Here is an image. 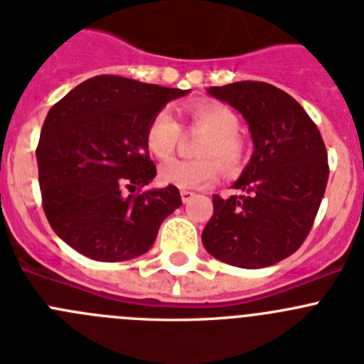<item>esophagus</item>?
I'll use <instances>...</instances> for the list:
<instances>
[{
  "instance_id": "obj_1",
  "label": "esophagus",
  "mask_w": 364,
  "mask_h": 364,
  "mask_svg": "<svg viewBox=\"0 0 364 364\" xmlns=\"http://www.w3.org/2000/svg\"><path fill=\"white\" fill-rule=\"evenodd\" d=\"M180 197H182V202H184V204H188V202H191L193 198L197 197V195H195V191H188V189H182V191H180Z\"/></svg>"
}]
</instances>
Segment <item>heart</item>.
<instances>
[{"mask_svg": "<svg viewBox=\"0 0 364 364\" xmlns=\"http://www.w3.org/2000/svg\"><path fill=\"white\" fill-rule=\"evenodd\" d=\"M191 127L202 131L195 154L202 159L173 160L160 167L164 184L180 189L208 188L217 180L218 166L222 171L233 173L244 160V142L239 136V118L226 105L217 102H197L186 109ZM182 129L167 109H160L151 117L146 127V147L154 159L167 160L175 153Z\"/></svg>", "mask_w": 364, "mask_h": 364, "instance_id": "b5f03b06", "label": "heart"}]
</instances>
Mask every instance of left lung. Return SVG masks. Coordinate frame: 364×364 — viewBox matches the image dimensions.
Wrapping results in <instances>:
<instances>
[{
	"mask_svg": "<svg viewBox=\"0 0 364 364\" xmlns=\"http://www.w3.org/2000/svg\"><path fill=\"white\" fill-rule=\"evenodd\" d=\"M208 92L246 118L255 151L233 184L242 195H213L202 244L226 264L266 268L310 233L330 173L326 147L301 104L275 85L235 82Z\"/></svg>",
	"mask_w": 364,
	"mask_h": 364,
	"instance_id": "1",
	"label": "left lung"
}]
</instances>
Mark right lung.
<instances>
[{"label":"right lung","instance_id":"right-lung-1","mask_svg":"<svg viewBox=\"0 0 364 364\" xmlns=\"http://www.w3.org/2000/svg\"><path fill=\"white\" fill-rule=\"evenodd\" d=\"M188 92L102 74L50 107L36 159L41 205L60 239L102 262L153 246L182 198L171 184L144 189L156 176L144 134L154 112Z\"/></svg>","mask_w":364,"mask_h":364}]
</instances>
